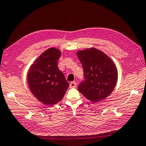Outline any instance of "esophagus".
Wrapping results in <instances>:
<instances>
[{
	"mask_svg": "<svg viewBox=\"0 0 146 146\" xmlns=\"http://www.w3.org/2000/svg\"><path fill=\"white\" fill-rule=\"evenodd\" d=\"M77 86V82H72L70 83V88H76Z\"/></svg>",
	"mask_w": 146,
	"mask_h": 146,
	"instance_id": "1",
	"label": "esophagus"
}]
</instances>
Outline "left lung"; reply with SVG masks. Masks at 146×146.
I'll return each mask as SVG.
<instances>
[{
  "label": "left lung",
  "mask_w": 146,
  "mask_h": 146,
  "mask_svg": "<svg viewBox=\"0 0 146 146\" xmlns=\"http://www.w3.org/2000/svg\"><path fill=\"white\" fill-rule=\"evenodd\" d=\"M84 71V79L78 90L93 102L111 94L117 81V70L112 60L104 52L93 48L77 53Z\"/></svg>",
  "instance_id": "1"
}]
</instances>
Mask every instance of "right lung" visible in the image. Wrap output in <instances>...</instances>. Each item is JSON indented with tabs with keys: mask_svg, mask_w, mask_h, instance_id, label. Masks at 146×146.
I'll return each instance as SVG.
<instances>
[{
	"mask_svg": "<svg viewBox=\"0 0 146 146\" xmlns=\"http://www.w3.org/2000/svg\"><path fill=\"white\" fill-rule=\"evenodd\" d=\"M61 51L54 48L42 53L30 67L27 81L30 92L45 105H54L64 97L69 84L58 67Z\"/></svg>",
	"mask_w": 146,
	"mask_h": 146,
	"instance_id": "add662e5",
	"label": "right lung"
}]
</instances>
